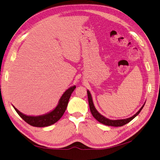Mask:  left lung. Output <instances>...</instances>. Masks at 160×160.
<instances>
[{
  "mask_svg": "<svg viewBox=\"0 0 160 160\" xmlns=\"http://www.w3.org/2000/svg\"><path fill=\"white\" fill-rule=\"evenodd\" d=\"M87 96H88V100H89V104L91 113L92 114L93 116L95 118V119H96L98 122H100L102 124H103L104 125H107V126H111V127H122V126H124L126 124L128 123L129 122H131L132 119L135 118L139 113H140L142 108H143L144 106V104L143 106L141 107L140 109L139 110L137 113L133 115V116H132L131 118H127V119H123V120H109V119H107L105 117H104L103 115H102L97 111V110L96 109V108H95L93 105L92 98H91V95L89 92V91H87Z\"/></svg>",
  "mask_w": 160,
  "mask_h": 160,
  "instance_id": "obj_1",
  "label": "left lung"
}]
</instances>
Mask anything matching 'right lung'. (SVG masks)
I'll list each match as a JSON object with an SVG mask.
<instances>
[{"instance_id": "add662e5", "label": "right lung", "mask_w": 160, "mask_h": 160, "mask_svg": "<svg viewBox=\"0 0 160 160\" xmlns=\"http://www.w3.org/2000/svg\"><path fill=\"white\" fill-rule=\"evenodd\" d=\"M75 89H76V86L71 87L69 89H68L63 93L62 97L60 98L58 106L50 113L40 115V116H28V115L20 113L14 107H13V108H14V109L17 112V113L20 115V118H22V119H23L27 123L31 126L36 127H48V126L56 123V122L58 121L62 118L64 113L66 111L71 95L73 93Z\"/></svg>"}]
</instances>
